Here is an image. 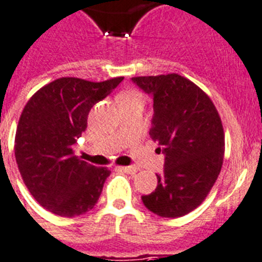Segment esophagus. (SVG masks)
Masks as SVG:
<instances>
[{
  "label": "esophagus",
  "mask_w": 262,
  "mask_h": 262,
  "mask_svg": "<svg viewBox=\"0 0 262 262\" xmlns=\"http://www.w3.org/2000/svg\"><path fill=\"white\" fill-rule=\"evenodd\" d=\"M120 169L125 172H129V174H134V172H137L138 169L136 166H121Z\"/></svg>",
  "instance_id": "34e87169"
}]
</instances>
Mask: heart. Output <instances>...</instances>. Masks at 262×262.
I'll list each match as a JSON object with an SVG mask.
<instances>
[{
	"instance_id": "b5f03b06",
	"label": "heart",
	"mask_w": 262,
	"mask_h": 262,
	"mask_svg": "<svg viewBox=\"0 0 262 262\" xmlns=\"http://www.w3.org/2000/svg\"><path fill=\"white\" fill-rule=\"evenodd\" d=\"M144 96H142V93L138 92V91H128V92L122 93L121 96H120V101H132V100H140L142 101Z\"/></svg>"
}]
</instances>
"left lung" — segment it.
<instances>
[{"instance_id": "obj_1", "label": "left lung", "mask_w": 262, "mask_h": 262, "mask_svg": "<svg viewBox=\"0 0 262 262\" xmlns=\"http://www.w3.org/2000/svg\"><path fill=\"white\" fill-rule=\"evenodd\" d=\"M153 97L150 137L165 154L158 185L142 196L145 207L162 217H179L202 204L220 174L224 130L211 99L178 74L132 77Z\"/></svg>"}]
</instances>
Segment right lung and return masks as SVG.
Listing matches in <instances>:
<instances>
[{
  "label": "right lung",
  "mask_w": 262,
  "mask_h": 262,
  "mask_svg": "<svg viewBox=\"0 0 262 262\" xmlns=\"http://www.w3.org/2000/svg\"><path fill=\"white\" fill-rule=\"evenodd\" d=\"M122 80L60 77L25 105L15 133V161L30 194L50 212L74 217L97 203L111 171L81 161L74 145L87 129L91 108Z\"/></svg>",
  "instance_id": "right-lung-1"
}]
</instances>
